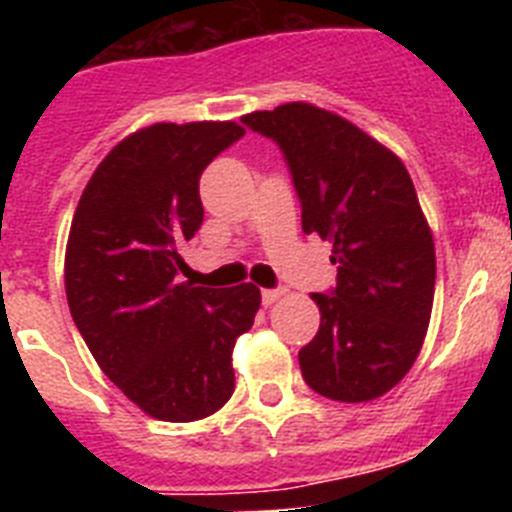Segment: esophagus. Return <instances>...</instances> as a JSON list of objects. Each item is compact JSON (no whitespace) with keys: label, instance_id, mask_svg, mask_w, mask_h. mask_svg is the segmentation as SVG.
<instances>
[{"label":"esophagus","instance_id":"34e87169","mask_svg":"<svg viewBox=\"0 0 512 512\" xmlns=\"http://www.w3.org/2000/svg\"><path fill=\"white\" fill-rule=\"evenodd\" d=\"M287 295V289L284 287H277V289H261V302L264 305H271V302H277L279 297Z\"/></svg>","mask_w":512,"mask_h":512}]
</instances>
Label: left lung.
I'll return each mask as SVG.
<instances>
[{
	"label": "left lung",
	"mask_w": 512,
	"mask_h": 512,
	"mask_svg": "<svg viewBox=\"0 0 512 512\" xmlns=\"http://www.w3.org/2000/svg\"><path fill=\"white\" fill-rule=\"evenodd\" d=\"M282 151L300 197L302 230L333 243L338 282L312 300L320 328L300 348L318 395L382 397L423 346L436 287V248L400 158L343 117L305 102L241 117Z\"/></svg>",
	"instance_id": "8db88e82"
}]
</instances>
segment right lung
Instances as JSON below:
<instances>
[{"mask_svg": "<svg viewBox=\"0 0 512 512\" xmlns=\"http://www.w3.org/2000/svg\"><path fill=\"white\" fill-rule=\"evenodd\" d=\"M235 122H158L117 143L81 194L66 246L69 310L102 372L143 413L189 423L235 390V338L261 292L182 282L200 230V176L241 140Z\"/></svg>", "mask_w": 512, "mask_h": 512, "instance_id": "right-lung-1", "label": "right lung"}]
</instances>
